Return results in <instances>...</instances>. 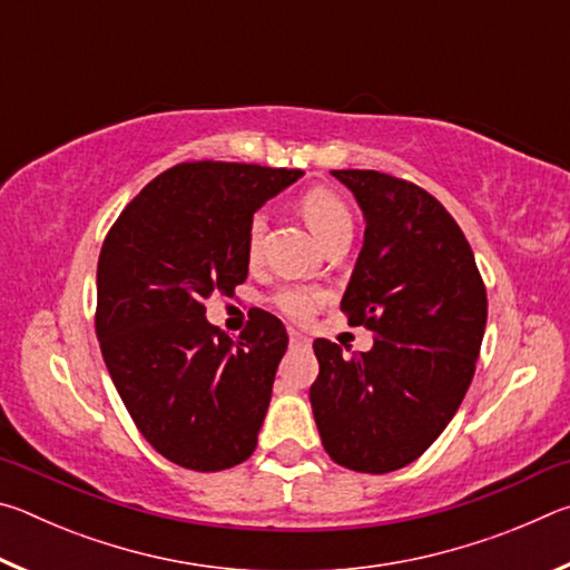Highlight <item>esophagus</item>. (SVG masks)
<instances>
[{"label":"esophagus","instance_id":"34e87169","mask_svg":"<svg viewBox=\"0 0 570 570\" xmlns=\"http://www.w3.org/2000/svg\"><path fill=\"white\" fill-rule=\"evenodd\" d=\"M288 342H292V346H312V340L296 330H288Z\"/></svg>","mask_w":570,"mask_h":570}]
</instances>
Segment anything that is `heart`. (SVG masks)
<instances>
[{
	"instance_id": "1",
	"label": "heart",
	"mask_w": 570,
	"mask_h": 570,
	"mask_svg": "<svg viewBox=\"0 0 570 570\" xmlns=\"http://www.w3.org/2000/svg\"><path fill=\"white\" fill-rule=\"evenodd\" d=\"M298 208H302L306 224L312 226L314 234L320 236L324 244H330V240L340 234H352L350 208H346L344 200L330 188L306 190L302 200H298ZM266 226H268L266 214L264 210H256L246 226L248 262H256L258 254H262V240L266 234ZM322 302H324V292H320V288H308V286H284L272 296V304L278 308V312L294 322L312 320L316 306Z\"/></svg>"
}]
</instances>
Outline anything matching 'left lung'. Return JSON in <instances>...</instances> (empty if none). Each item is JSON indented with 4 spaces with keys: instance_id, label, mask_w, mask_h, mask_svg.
<instances>
[{
    "instance_id": "8db88e82",
    "label": "left lung",
    "mask_w": 570,
    "mask_h": 570,
    "mask_svg": "<svg viewBox=\"0 0 570 570\" xmlns=\"http://www.w3.org/2000/svg\"><path fill=\"white\" fill-rule=\"evenodd\" d=\"M332 176L366 220L342 312L374 334V346L344 356L316 340L308 400L336 465L382 475L417 460L455 417L475 374L488 294L465 234L428 190L380 170Z\"/></svg>"
}]
</instances>
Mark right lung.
Instances as JSON below:
<instances>
[{
	"label": "right lung",
	"instance_id": "obj_1",
	"mask_svg": "<svg viewBox=\"0 0 570 570\" xmlns=\"http://www.w3.org/2000/svg\"><path fill=\"white\" fill-rule=\"evenodd\" d=\"M302 170L180 163L153 178L105 236L98 332L115 390L153 448L216 472L256 450L288 336L256 308L230 340L206 320L210 294L246 282V226Z\"/></svg>",
	"mask_w": 570,
	"mask_h": 570
}]
</instances>
